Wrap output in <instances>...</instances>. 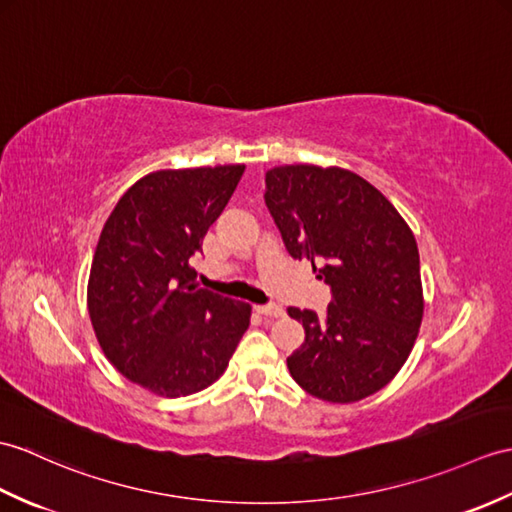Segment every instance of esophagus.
I'll list each match as a JSON object with an SVG mask.
<instances>
[{"instance_id": "esophagus-1", "label": "esophagus", "mask_w": 512, "mask_h": 512, "mask_svg": "<svg viewBox=\"0 0 512 512\" xmlns=\"http://www.w3.org/2000/svg\"><path fill=\"white\" fill-rule=\"evenodd\" d=\"M255 310L261 316H270V318H281L285 314V310L281 305H255Z\"/></svg>"}]
</instances>
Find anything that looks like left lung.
<instances>
[{
    "mask_svg": "<svg viewBox=\"0 0 512 512\" xmlns=\"http://www.w3.org/2000/svg\"><path fill=\"white\" fill-rule=\"evenodd\" d=\"M264 198L288 253L310 259L331 288L327 314L288 310L305 329L288 358L294 382L329 403L382 390L406 364L423 318L419 248L406 220L342 168L279 165L266 172Z\"/></svg>",
    "mask_w": 512,
    "mask_h": 512,
    "instance_id": "left-lung-1",
    "label": "left lung"
}]
</instances>
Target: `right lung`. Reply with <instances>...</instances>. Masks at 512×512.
<instances>
[{
    "mask_svg": "<svg viewBox=\"0 0 512 512\" xmlns=\"http://www.w3.org/2000/svg\"><path fill=\"white\" fill-rule=\"evenodd\" d=\"M244 165L152 172L128 189L95 248L87 305L100 347L130 382L187 397L229 366L251 305L196 285L192 261Z\"/></svg>",
    "mask_w": 512,
    "mask_h": 512,
    "instance_id": "right-lung-1",
    "label": "right lung"
}]
</instances>
